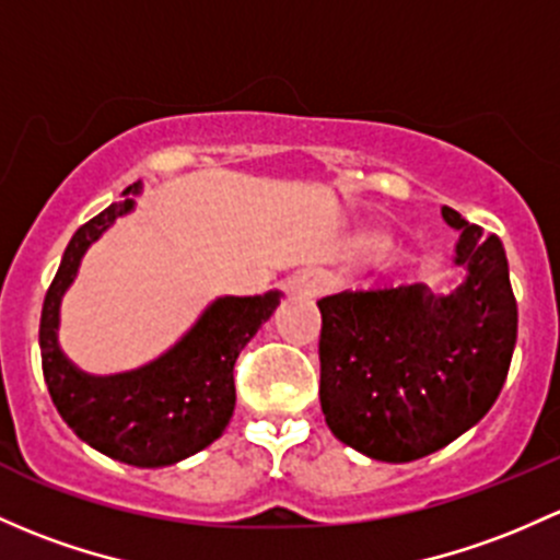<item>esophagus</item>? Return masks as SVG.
I'll return each mask as SVG.
<instances>
[{
    "label": "esophagus",
    "instance_id": "esophagus-1",
    "mask_svg": "<svg viewBox=\"0 0 560 560\" xmlns=\"http://www.w3.org/2000/svg\"><path fill=\"white\" fill-rule=\"evenodd\" d=\"M325 290V273L319 268H305L292 279V292L300 298H319Z\"/></svg>",
    "mask_w": 560,
    "mask_h": 560
}]
</instances>
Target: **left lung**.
<instances>
[{
  "mask_svg": "<svg viewBox=\"0 0 560 560\" xmlns=\"http://www.w3.org/2000/svg\"><path fill=\"white\" fill-rule=\"evenodd\" d=\"M443 220L462 231L456 265L467 270L448 295L410 284L319 300L325 421L378 462H416L475 427L513 359L517 303L502 241L448 206Z\"/></svg>",
  "mask_w": 560,
  "mask_h": 560,
  "instance_id": "8db88e82",
  "label": "left lung"
}]
</instances>
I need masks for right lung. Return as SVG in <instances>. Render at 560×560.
<instances>
[{
  "mask_svg": "<svg viewBox=\"0 0 560 560\" xmlns=\"http://www.w3.org/2000/svg\"><path fill=\"white\" fill-rule=\"evenodd\" d=\"M128 192H139V185ZM131 209L133 198L107 206L69 241L39 319L43 373L52 405L82 443L133 467H168L225 432L235 408L233 364L270 319L279 292L217 298L179 343L144 368L115 375L82 373L58 349V308L88 246Z\"/></svg>",
  "mask_w": 560,
  "mask_h": 560,
  "instance_id": "1",
  "label": "right lung"
}]
</instances>
